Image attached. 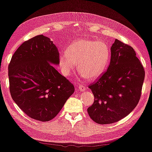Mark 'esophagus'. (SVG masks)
Returning a JSON list of instances; mask_svg holds the SVG:
<instances>
[{
  "instance_id": "obj_1",
  "label": "esophagus",
  "mask_w": 152,
  "mask_h": 152,
  "mask_svg": "<svg viewBox=\"0 0 152 152\" xmlns=\"http://www.w3.org/2000/svg\"><path fill=\"white\" fill-rule=\"evenodd\" d=\"M77 89H78V91H85L86 88L85 86L80 85H78V87H77Z\"/></svg>"
}]
</instances>
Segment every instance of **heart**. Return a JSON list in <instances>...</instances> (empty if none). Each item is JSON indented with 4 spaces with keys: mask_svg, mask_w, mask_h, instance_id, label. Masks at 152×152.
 Masks as SVG:
<instances>
[{
    "mask_svg": "<svg viewBox=\"0 0 152 152\" xmlns=\"http://www.w3.org/2000/svg\"><path fill=\"white\" fill-rule=\"evenodd\" d=\"M109 48L101 41L80 39L74 42L61 53L59 63L63 73L69 75L78 63V68L83 77L96 79L104 73L109 60Z\"/></svg>",
    "mask_w": 152,
    "mask_h": 152,
    "instance_id": "heart-1",
    "label": "heart"
}]
</instances>
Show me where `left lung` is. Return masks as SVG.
Listing matches in <instances>:
<instances>
[{
	"mask_svg": "<svg viewBox=\"0 0 152 152\" xmlns=\"http://www.w3.org/2000/svg\"><path fill=\"white\" fill-rule=\"evenodd\" d=\"M110 55L107 71L89 87L95 99L87 112L99 124L115 123L134 110L145 78L143 67L132 47L115 39Z\"/></svg>",
	"mask_w": 152,
	"mask_h": 152,
	"instance_id": "obj_1",
	"label": "left lung"
}]
</instances>
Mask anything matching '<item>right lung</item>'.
<instances>
[{
  "mask_svg": "<svg viewBox=\"0 0 152 152\" xmlns=\"http://www.w3.org/2000/svg\"><path fill=\"white\" fill-rule=\"evenodd\" d=\"M58 64L57 48L43 35L24 42L12 56L8 67L11 96L31 118L53 119L74 94V85L54 68Z\"/></svg>",
  "mask_w": 152,
  "mask_h": 152,
  "instance_id": "obj_1",
  "label": "right lung"
}]
</instances>
